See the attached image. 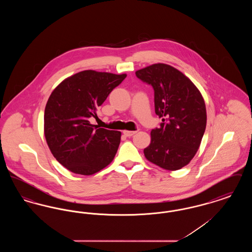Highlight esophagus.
Wrapping results in <instances>:
<instances>
[{
	"label": "esophagus",
	"instance_id": "obj_1",
	"mask_svg": "<svg viewBox=\"0 0 252 252\" xmlns=\"http://www.w3.org/2000/svg\"><path fill=\"white\" fill-rule=\"evenodd\" d=\"M136 132L137 131H129V130H125V131L123 132V133H124V135H125V136H126V137H131V136H133L134 134H136Z\"/></svg>",
	"mask_w": 252,
	"mask_h": 252
}]
</instances>
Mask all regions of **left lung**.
Segmentation results:
<instances>
[{
    "label": "left lung",
    "instance_id": "1",
    "mask_svg": "<svg viewBox=\"0 0 252 252\" xmlns=\"http://www.w3.org/2000/svg\"><path fill=\"white\" fill-rule=\"evenodd\" d=\"M154 90L155 112L162 118L152 129L145 158L158 166L175 171L187 165L203 137L207 115L203 97L192 81L174 67L158 63L136 72Z\"/></svg>",
    "mask_w": 252,
    "mask_h": 252
}]
</instances>
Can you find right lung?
I'll return each mask as SVG.
<instances>
[{
  "label": "right lung",
  "mask_w": 252,
  "mask_h": 252,
  "mask_svg": "<svg viewBox=\"0 0 252 252\" xmlns=\"http://www.w3.org/2000/svg\"><path fill=\"white\" fill-rule=\"evenodd\" d=\"M126 74L88 70L62 81L52 93L44 111V134L52 154L72 173L93 175L115 156L121 132L91 124L97 108Z\"/></svg>",
  "instance_id": "1"
}]
</instances>
